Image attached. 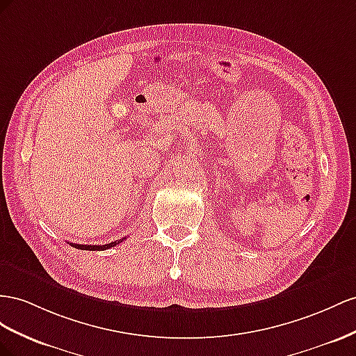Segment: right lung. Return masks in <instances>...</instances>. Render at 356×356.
Returning <instances> with one entry per match:
<instances>
[{
	"label": "right lung",
	"mask_w": 356,
	"mask_h": 356,
	"mask_svg": "<svg viewBox=\"0 0 356 356\" xmlns=\"http://www.w3.org/2000/svg\"><path fill=\"white\" fill-rule=\"evenodd\" d=\"M127 237H124L122 240H116V241H111L108 243V245H76V243H70L71 246L76 248V249H80V250H106V249H110V248H115L116 245H119V243L124 241Z\"/></svg>",
	"instance_id": "1"
}]
</instances>
